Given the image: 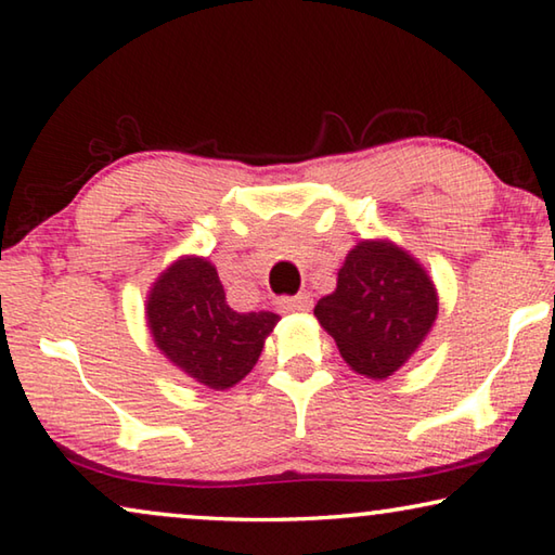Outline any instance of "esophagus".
<instances>
[{
	"label": "esophagus",
	"mask_w": 555,
	"mask_h": 555,
	"mask_svg": "<svg viewBox=\"0 0 555 555\" xmlns=\"http://www.w3.org/2000/svg\"><path fill=\"white\" fill-rule=\"evenodd\" d=\"M279 306L286 313H309L313 309V298H311V294H298L292 298H281Z\"/></svg>",
	"instance_id": "34e87169"
}]
</instances>
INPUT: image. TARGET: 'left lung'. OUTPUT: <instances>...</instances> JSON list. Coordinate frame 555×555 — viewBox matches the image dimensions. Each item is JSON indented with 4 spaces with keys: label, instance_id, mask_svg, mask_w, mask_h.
I'll list each match as a JSON object with an SVG mask.
<instances>
[{
    "label": "left lung",
    "instance_id": "8db88e82",
    "mask_svg": "<svg viewBox=\"0 0 555 555\" xmlns=\"http://www.w3.org/2000/svg\"><path fill=\"white\" fill-rule=\"evenodd\" d=\"M437 311L435 281L410 251L390 240H360L313 315L350 371L385 380L417 353Z\"/></svg>",
    "mask_w": 555,
    "mask_h": 555
}]
</instances>
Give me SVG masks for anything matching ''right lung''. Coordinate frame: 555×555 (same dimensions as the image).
<instances>
[{
    "mask_svg": "<svg viewBox=\"0 0 555 555\" xmlns=\"http://www.w3.org/2000/svg\"><path fill=\"white\" fill-rule=\"evenodd\" d=\"M145 319L160 353L209 390H230L251 373L279 315L230 309L215 263L172 261L147 292Z\"/></svg>",
    "mask_w": 555,
    "mask_h": 555,
    "instance_id": "obj_1",
    "label": "right lung"
}]
</instances>
